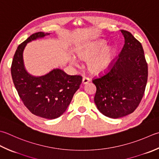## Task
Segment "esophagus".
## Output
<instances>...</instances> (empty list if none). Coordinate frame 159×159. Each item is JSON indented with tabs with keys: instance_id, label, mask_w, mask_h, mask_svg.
Returning a JSON list of instances; mask_svg holds the SVG:
<instances>
[{
	"instance_id": "esophagus-1",
	"label": "esophagus",
	"mask_w": 159,
	"mask_h": 159,
	"mask_svg": "<svg viewBox=\"0 0 159 159\" xmlns=\"http://www.w3.org/2000/svg\"><path fill=\"white\" fill-rule=\"evenodd\" d=\"M90 81V79H89V78H88V77H83V84H87V83H88Z\"/></svg>"
}]
</instances>
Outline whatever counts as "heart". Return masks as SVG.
<instances>
[{"label": "heart", "mask_w": 159, "mask_h": 159, "mask_svg": "<svg viewBox=\"0 0 159 159\" xmlns=\"http://www.w3.org/2000/svg\"><path fill=\"white\" fill-rule=\"evenodd\" d=\"M105 40H98L80 46L76 49L78 57L88 61V67L92 73L98 74L104 71L112 61L116 49L113 47L106 48ZM73 63H76V58H71Z\"/></svg>", "instance_id": "b5f03b06"}]
</instances>
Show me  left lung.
Instances as JSON below:
<instances>
[{
  "mask_svg": "<svg viewBox=\"0 0 159 159\" xmlns=\"http://www.w3.org/2000/svg\"><path fill=\"white\" fill-rule=\"evenodd\" d=\"M120 32L125 43L119 57L105 75L92 80L96 87L97 109L111 119L127 116L136 110L144 95L148 76L141 43L127 31Z\"/></svg>",
  "mask_w": 159,
  "mask_h": 159,
  "instance_id": "1",
  "label": "left lung"
}]
</instances>
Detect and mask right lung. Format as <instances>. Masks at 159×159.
Here are the masks:
<instances>
[{
  "instance_id": "right-lung-1",
  "label": "right lung",
  "mask_w": 159,
  "mask_h": 159,
  "mask_svg": "<svg viewBox=\"0 0 159 159\" xmlns=\"http://www.w3.org/2000/svg\"><path fill=\"white\" fill-rule=\"evenodd\" d=\"M48 35L49 33L36 32L18 45L12 61L11 74L18 94L28 110L36 116L54 119L66 111L82 83V76L68 75L60 69H54L41 76L27 72L23 58L25 48L28 43Z\"/></svg>"
}]
</instances>
